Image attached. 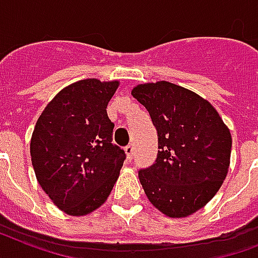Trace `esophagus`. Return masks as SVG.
<instances>
[{"instance_id": "34e87169", "label": "esophagus", "mask_w": 258, "mask_h": 258, "mask_svg": "<svg viewBox=\"0 0 258 258\" xmlns=\"http://www.w3.org/2000/svg\"><path fill=\"white\" fill-rule=\"evenodd\" d=\"M125 152H126L127 159L132 160V159H133V155H135V148H133V145H127V147L125 148Z\"/></svg>"}]
</instances>
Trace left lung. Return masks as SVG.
Returning a JSON list of instances; mask_svg holds the SVG:
<instances>
[{
    "mask_svg": "<svg viewBox=\"0 0 258 258\" xmlns=\"http://www.w3.org/2000/svg\"><path fill=\"white\" fill-rule=\"evenodd\" d=\"M156 126L155 164L139 172L145 195L169 218H185L205 207L230 167L231 135L210 102L175 83L133 87Z\"/></svg>",
    "mask_w": 258,
    "mask_h": 258,
    "instance_id": "1",
    "label": "left lung"
}]
</instances>
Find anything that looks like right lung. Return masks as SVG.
I'll list each match as a JSON object with an SVG mask.
<instances>
[{"label":"right lung","instance_id":"right-lung-1","mask_svg":"<svg viewBox=\"0 0 258 258\" xmlns=\"http://www.w3.org/2000/svg\"><path fill=\"white\" fill-rule=\"evenodd\" d=\"M118 81L83 79L60 90L35 125L31 159L36 179L63 213L83 217L110 195L125 160L111 144L107 103Z\"/></svg>","mask_w":258,"mask_h":258}]
</instances>
